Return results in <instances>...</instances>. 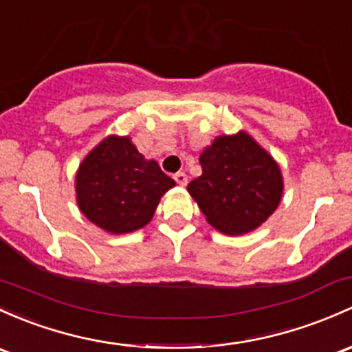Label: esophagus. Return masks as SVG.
<instances>
[{"mask_svg":"<svg viewBox=\"0 0 352 352\" xmlns=\"http://www.w3.org/2000/svg\"><path fill=\"white\" fill-rule=\"evenodd\" d=\"M175 181H176L177 184H181V186H186V184H188V176H186V173H183V171L176 173V175H175Z\"/></svg>","mask_w":352,"mask_h":352,"instance_id":"34e87169","label":"esophagus"}]
</instances>
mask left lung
<instances>
[{
  "instance_id": "left-lung-1",
  "label": "left lung",
  "mask_w": 352,
  "mask_h": 352,
  "mask_svg": "<svg viewBox=\"0 0 352 352\" xmlns=\"http://www.w3.org/2000/svg\"><path fill=\"white\" fill-rule=\"evenodd\" d=\"M203 175L188 184L206 221L225 235L258 228L277 210L283 179L278 164L247 132L220 135L199 156Z\"/></svg>"
}]
</instances>
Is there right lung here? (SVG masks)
I'll return each mask as SVG.
<instances>
[{
	"label": "right lung",
	"instance_id": "add662e5",
	"mask_svg": "<svg viewBox=\"0 0 352 352\" xmlns=\"http://www.w3.org/2000/svg\"><path fill=\"white\" fill-rule=\"evenodd\" d=\"M175 184L156 161L144 160L129 138L119 135H109L94 147L75 176L80 211L114 235L146 226L161 196Z\"/></svg>",
	"mask_w": 352,
	"mask_h": 352
}]
</instances>
